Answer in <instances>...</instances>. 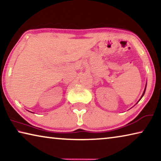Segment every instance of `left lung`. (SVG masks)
<instances>
[{"label":"left lung","instance_id":"8db88e82","mask_svg":"<svg viewBox=\"0 0 161 161\" xmlns=\"http://www.w3.org/2000/svg\"><path fill=\"white\" fill-rule=\"evenodd\" d=\"M146 87H145V89H144V92H143V94H142V96H141V99H139V100H141V98L143 97V96L144 95V94H145V92H146ZM138 103V102H137Z\"/></svg>","mask_w":161,"mask_h":161}]
</instances>
